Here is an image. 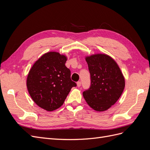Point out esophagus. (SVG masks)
I'll use <instances>...</instances> for the list:
<instances>
[{"label":"esophagus","mask_w":150,"mask_h":150,"mask_svg":"<svg viewBox=\"0 0 150 150\" xmlns=\"http://www.w3.org/2000/svg\"><path fill=\"white\" fill-rule=\"evenodd\" d=\"M81 82L80 81H78V82H77V86H78V87H80L81 86Z\"/></svg>","instance_id":"obj_1"}]
</instances>
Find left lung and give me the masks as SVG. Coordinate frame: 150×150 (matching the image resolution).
<instances>
[{
	"label": "left lung",
	"instance_id": "obj_1",
	"mask_svg": "<svg viewBox=\"0 0 150 150\" xmlns=\"http://www.w3.org/2000/svg\"><path fill=\"white\" fill-rule=\"evenodd\" d=\"M85 59L91 75V86L83 92L84 98L94 110L106 111L123 92V74L116 62L107 54H93Z\"/></svg>",
	"mask_w": 150,
	"mask_h": 150
}]
</instances>
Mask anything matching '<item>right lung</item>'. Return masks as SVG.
Here are the masks:
<instances>
[{"instance_id": "1", "label": "right lung", "mask_w": 150, "mask_h": 150, "mask_svg": "<svg viewBox=\"0 0 150 150\" xmlns=\"http://www.w3.org/2000/svg\"><path fill=\"white\" fill-rule=\"evenodd\" d=\"M67 57L49 52L31 67L27 78V88L34 103L44 110L52 111L60 108L72 87L71 71L65 66Z\"/></svg>"}]
</instances>
